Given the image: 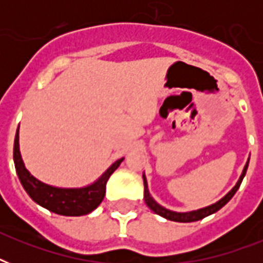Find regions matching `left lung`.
I'll return each instance as SVG.
<instances>
[{
  "label": "left lung",
  "instance_id": "left-lung-1",
  "mask_svg": "<svg viewBox=\"0 0 263 263\" xmlns=\"http://www.w3.org/2000/svg\"><path fill=\"white\" fill-rule=\"evenodd\" d=\"M247 168H249V161H247V164H246L245 169H243V173H241L240 179H239V181L236 183V185L231 190V191L227 194V195L222 198V199H220L217 203L214 204H210V206H208V208H203V209H199V210H195V212H190V213H177V212H171V210H168V209L162 208V206H160V204L157 203L156 200L153 199L152 196H150V194H148V190H147V181H146V177H144L143 175V183H144V202H146V204H147L148 208L152 209L153 212L157 213L158 216L164 217V218H166V220H171V221H176V222H194V221H199L202 220V218H204V217L210 216V214H213V213L218 212L222 206H225V204L228 203L229 200L232 199V196L236 194V191L239 190V187H240L241 181H243V177L246 176V172H247Z\"/></svg>",
  "mask_w": 263,
  "mask_h": 263
}]
</instances>
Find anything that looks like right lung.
<instances>
[{"label":"right lung","instance_id":"obj_1","mask_svg":"<svg viewBox=\"0 0 263 263\" xmlns=\"http://www.w3.org/2000/svg\"><path fill=\"white\" fill-rule=\"evenodd\" d=\"M13 160L16 172L20 183L31 196V199L41 204L42 208L60 216H84L99 206L103 200L106 183L110 175L119 168L124 158H120L103 173L94 184L84 188H57L39 181L31 175L23 164L20 150H18V129L16 132L13 147Z\"/></svg>","mask_w":263,"mask_h":263}]
</instances>
